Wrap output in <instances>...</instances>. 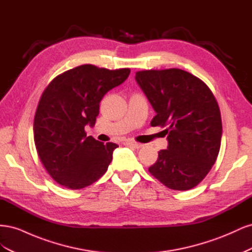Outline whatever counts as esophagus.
<instances>
[{
  "mask_svg": "<svg viewBox=\"0 0 252 252\" xmlns=\"http://www.w3.org/2000/svg\"><path fill=\"white\" fill-rule=\"evenodd\" d=\"M124 144L127 145V146H130V147H133V148H136V149H139V148H141L143 146L142 144L133 142V141H126Z\"/></svg>",
  "mask_w": 252,
  "mask_h": 252,
  "instance_id": "1",
  "label": "esophagus"
}]
</instances>
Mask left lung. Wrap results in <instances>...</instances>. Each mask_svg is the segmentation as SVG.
Listing matches in <instances>:
<instances>
[{
    "mask_svg": "<svg viewBox=\"0 0 252 252\" xmlns=\"http://www.w3.org/2000/svg\"><path fill=\"white\" fill-rule=\"evenodd\" d=\"M135 80L157 112L151 126L166 127L168 140L149 172L173 190L195 187L216 163L220 147L222 120L212 91L179 68L138 71Z\"/></svg>",
    "mask_w": 252,
    "mask_h": 252,
    "instance_id": "obj_1",
    "label": "left lung"
}]
</instances>
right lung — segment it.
Wrapping results in <instances>:
<instances>
[{
	"mask_svg": "<svg viewBox=\"0 0 252 252\" xmlns=\"http://www.w3.org/2000/svg\"><path fill=\"white\" fill-rule=\"evenodd\" d=\"M129 73V68L85 64L59 74L45 88L34 116V144L45 169L60 185L81 189L107 171L119 146L87 136L85 126L95 124L103 96Z\"/></svg>",
	"mask_w": 252,
	"mask_h": 252,
	"instance_id": "add662e5",
	"label": "right lung"
}]
</instances>
